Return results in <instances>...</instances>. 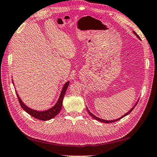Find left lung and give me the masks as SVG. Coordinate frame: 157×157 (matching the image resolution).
Here are the masks:
<instances>
[{
    "label": "left lung",
    "instance_id": "obj_1",
    "mask_svg": "<svg viewBox=\"0 0 157 157\" xmlns=\"http://www.w3.org/2000/svg\"><path fill=\"white\" fill-rule=\"evenodd\" d=\"M134 33L136 34V36L138 37V38H140V37H139L138 36V35H137L136 33V32H134ZM138 101H137V103H136V105L133 107H132V109L130 110V111H128V112H127L126 114H125V115H124V116H121V117H120V118H118V119H117V120H102V119H101V118H99V117H96L95 116H94V115L93 114V113H91V112H90V111H89V110L87 109V108H86V110H87V111H88V113H89V115H90V116H91L92 117H93L94 118V119H95V120H98V121H101V122H103V123H106V124H109V123H112V122H115V121H118V120H121V118H122V117H125V116H127V115H128L129 113H130V112H131V111H132V110H133L134 109V108L136 107V105H137V103H138Z\"/></svg>",
    "mask_w": 157,
    "mask_h": 157
}]
</instances>
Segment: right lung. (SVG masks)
Returning <instances> with one entry per match:
<instances>
[{"mask_svg": "<svg viewBox=\"0 0 157 157\" xmlns=\"http://www.w3.org/2000/svg\"><path fill=\"white\" fill-rule=\"evenodd\" d=\"M68 85H69V82L65 83V85L63 86V89L62 90L60 97H59L56 104L53 107H52L51 109L45 111H37L30 109V108L27 107L25 104L23 103V101L21 100L17 93V98H18V101L20 103L21 107L27 113H28L30 116L40 120H44V121L49 120L50 119H52V118L56 116H57V115L59 113V112L62 109V101H63L65 93L67 91V89L68 88Z\"/></svg>", "mask_w": 157, "mask_h": 157, "instance_id": "1", "label": "right lung"}]
</instances>
